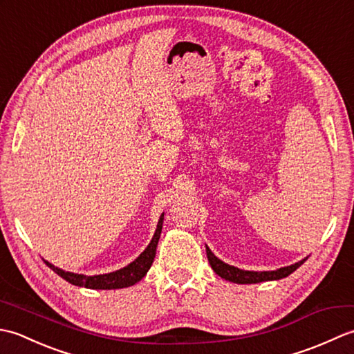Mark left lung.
I'll use <instances>...</instances> for the list:
<instances>
[{"mask_svg":"<svg viewBox=\"0 0 354 354\" xmlns=\"http://www.w3.org/2000/svg\"><path fill=\"white\" fill-rule=\"evenodd\" d=\"M205 250H207L208 261L209 265H212L214 272L219 277L225 278V280H228L231 283H237V284H252V283H261V281H270V280H280V278L290 275L293 270H297L307 260L306 257L304 260L295 263V265L284 266L277 270H263V272H255V270H243V269L227 265V263H223L222 260L217 259L207 245H205Z\"/></svg>","mask_w":354,"mask_h":354,"instance_id":"8db88e82","label":"left lung"}]
</instances>
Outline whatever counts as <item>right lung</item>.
Instances as JSON below:
<instances>
[{"mask_svg": "<svg viewBox=\"0 0 354 354\" xmlns=\"http://www.w3.org/2000/svg\"><path fill=\"white\" fill-rule=\"evenodd\" d=\"M162 221H164V213L161 214L160 221H158L156 225V231L150 240V243L147 248L142 251L137 259H135L129 265L124 266L123 269H118L115 272H109V274H103V275H82V274H74V272H66V270H62L56 268L51 263L45 261L50 269L55 270V272L62 277L64 280L74 286H80V288H88V289H122V288H129V286H133L135 283H138L142 277L147 274V270L150 269L155 259L156 254V246H158V240H160L161 236V230H162Z\"/></svg>", "mask_w": 354, "mask_h": 354, "instance_id": "obj_1", "label": "right lung"}]
</instances>
